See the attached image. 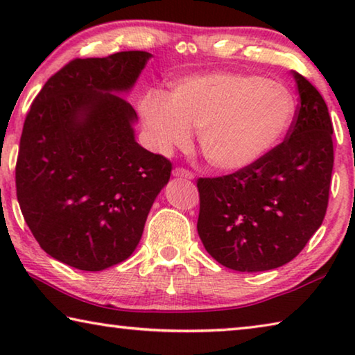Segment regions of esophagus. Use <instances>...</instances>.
<instances>
[{
    "label": "esophagus",
    "mask_w": 355,
    "mask_h": 355,
    "mask_svg": "<svg viewBox=\"0 0 355 355\" xmlns=\"http://www.w3.org/2000/svg\"><path fill=\"white\" fill-rule=\"evenodd\" d=\"M173 175L175 177H180V178H188V180H192L194 178V173H192L191 171H188V169H184V167H175V169H173Z\"/></svg>",
    "instance_id": "obj_1"
}]
</instances>
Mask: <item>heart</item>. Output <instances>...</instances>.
Returning <instances> with one entry per match:
<instances>
[{
	"mask_svg": "<svg viewBox=\"0 0 355 355\" xmlns=\"http://www.w3.org/2000/svg\"><path fill=\"white\" fill-rule=\"evenodd\" d=\"M296 103L279 81L243 73L188 76L163 95L141 100V117L156 150L184 147L197 130L209 166L241 171L277 146L293 122Z\"/></svg>",
	"mask_w": 355,
	"mask_h": 355,
	"instance_id": "heart-1",
	"label": "heart"
}]
</instances>
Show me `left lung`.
I'll return each mask as SVG.
<instances>
[{"label":"left lung","mask_w":355,"mask_h":355,"mask_svg":"<svg viewBox=\"0 0 355 355\" xmlns=\"http://www.w3.org/2000/svg\"><path fill=\"white\" fill-rule=\"evenodd\" d=\"M299 105L285 141L245 169L199 178L197 232L209 255L239 272L291 261L321 227L334 169V127L321 94L291 71Z\"/></svg>","instance_id":"left-lung-1"}]
</instances>
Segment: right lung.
Instances as JSON below:
<instances>
[{"label":"right lung","mask_w":355,"mask_h":355,"mask_svg":"<svg viewBox=\"0 0 355 355\" xmlns=\"http://www.w3.org/2000/svg\"><path fill=\"white\" fill-rule=\"evenodd\" d=\"M147 51L73 59L45 83L23 125L17 199L35 241L81 271L127 260L172 163L135 141L133 87Z\"/></svg>","instance_id":"1"}]
</instances>
